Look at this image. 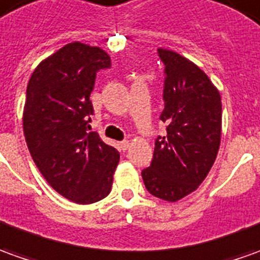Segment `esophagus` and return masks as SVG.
I'll list each match as a JSON object with an SVG mask.
<instances>
[{"instance_id": "1", "label": "esophagus", "mask_w": 260, "mask_h": 260, "mask_svg": "<svg viewBox=\"0 0 260 260\" xmlns=\"http://www.w3.org/2000/svg\"><path fill=\"white\" fill-rule=\"evenodd\" d=\"M119 147H120V150H127V148L130 147V141H127V140L120 141Z\"/></svg>"}]
</instances>
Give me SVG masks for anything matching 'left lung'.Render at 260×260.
I'll list each match as a JSON object with an SVG mask.
<instances>
[{
	"instance_id": "left-lung-1",
	"label": "left lung",
	"mask_w": 260,
	"mask_h": 260,
	"mask_svg": "<svg viewBox=\"0 0 260 260\" xmlns=\"http://www.w3.org/2000/svg\"><path fill=\"white\" fill-rule=\"evenodd\" d=\"M164 63L167 134L158 136L150 167L141 171L147 191L175 202L191 194L208 175L221 144V94L207 73L191 60L158 48Z\"/></svg>"
}]
</instances>
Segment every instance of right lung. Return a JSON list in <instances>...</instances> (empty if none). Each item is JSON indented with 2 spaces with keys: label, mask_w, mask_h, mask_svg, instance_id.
Returning a JSON list of instances; mask_svg holds the SVG:
<instances>
[{
  "label": "right lung",
  "mask_w": 260,
  "mask_h": 260,
  "mask_svg": "<svg viewBox=\"0 0 260 260\" xmlns=\"http://www.w3.org/2000/svg\"><path fill=\"white\" fill-rule=\"evenodd\" d=\"M110 66L103 49L72 42L44 59L26 87L22 124L32 160L56 192L76 204L106 198L119 164V151L87 132L96 73Z\"/></svg>",
  "instance_id": "1"
}]
</instances>
